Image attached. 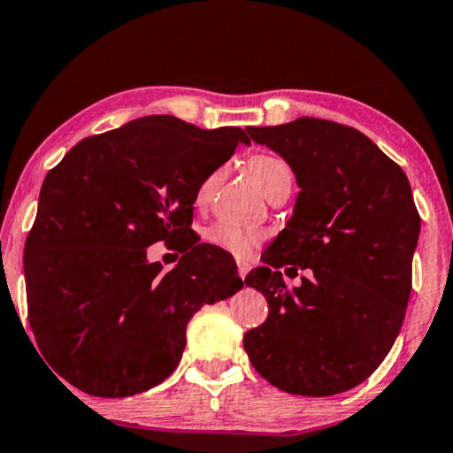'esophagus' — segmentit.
Masks as SVG:
<instances>
[{"mask_svg": "<svg viewBox=\"0 0 453 453\" xmlns=\"http://www.w3.org/2000/svg\"><path fill=\"white\" fill-rule=\"evenodd\" d=\"M248 272H250V264L248 262H238V274H240V278L243 280V278H246L248 276Z\"/></svg>", "mask_w": 453, "mask_h": 453, "instance_id": "esophagus-1", "label": "esophagus"}]
</instances>
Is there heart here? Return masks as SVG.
<instances>
[{
    "mask_svg": "<svg viewBox=\"0 0 453 453\" xmlns=\"http://www.w3.org/2000/svg\"><path fill=\"white\" fill-rule=\"evenodd\" d=\"M248 167L252 171L254 179L260 185L262 191L268 196L282 185H292L294 181V173L290 169V165L284 159H280L276 155H268V153H260L254 155L252 159L248 161ZM221 173L224 169L218 167L207 173L201 183L197 185V193L196 199L197 203H205L210 201L213 196L215 188H218ZM264 235L257 232V229H250V227H240L234 224H227V221H219V224H213L211 227H207L205 232V240L213 243L215 248H221L224 252H229L235 257H248L252 254V250L262 242Z\"/></svg>",
    "mask_w": 453,
    "mask_h": 453,
    "instance_id": "heart-1",
    "label": "heart"
}]
</instances>
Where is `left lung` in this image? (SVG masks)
<instances>
[{
    "label": "left lung",
    "mask_w": 453,
    "mask_h": 453,
    "mask_svg": "<svg viewBox=\"0 0 453 453\" xmlns=\"http://www.w3.org/2000/svg\"><path fill=\"white\" fill-rule=\"evenodd\" d=\"M246 133L290 165L300 193L264 265L246 276L268 300V319L243 334V349L286 393L353 389L383 363L403 325L421 226L411 185L353 127L300 117ZM284 265L311 267L313 278L290 291Z\"/></svg>",
    "instance_id": "obj_1"
}]
</instances>
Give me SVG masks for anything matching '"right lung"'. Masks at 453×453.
Masks as SVG:
<instances>
[{
	"label": "right lung",
	"mask_w": 453,
	"mask_h": 453,
	"mask_svg": "<svg viewBox=\"0 0 453 453\" xmlns=\"http://www.w3.org/2000/svg\"><path fill=\"white\" fill-rule=\"evenodd\" d=\"M238 142L240 127L150 114L86 136L48 171L24 250L27 319L70 385L96 397L159 385L193 314L242 288L232 254L191 229L197 185ZM155 241L184 254L167 275L146 262Z\"/></svg>",
	"instance_id": "right-lung-1"
}]
</instances>
